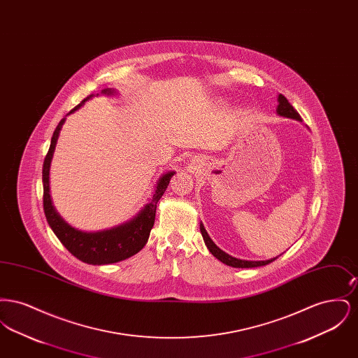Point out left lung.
<instances>
[{
  "instance_id": "8db88e82",
  "label": "left lung",
  "mask_w": 358,
  "mask_h": 358,
  "mask_svg": "<svg viewBox=\"0 0 358 358\" xmlns=\"http://www.w3.org/2000/svg\"><path fill=\"white\" fill-rule=\"evenodd\" d=\"M278 108H276V113L282 117H286V118H292V120H301V115L298 114V111L289 104V101L286 99V96H283L282 94L278 96ZM200 231H201V235L204 238L205 244L208 247V250L210 251V254L213 256H216L220 262H222L224 264L227 266H231V267H235V268H252V267H260V266H266L268 263L273 262L276 257L270 259V260H260V262H251V260H241V259H236V257H232L228 254H225L224 251H222L213 241L212 238H209V235L206 234L205 231L204 225L200 224Z\"/></svg>"
}]
</instances>
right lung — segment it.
Instances as JSON below:
<instances>
[{
    "label": "right lung",
    "instance_id": "1",
    "mask_svg": "<svg viewBox=\"0 0 358 358\" xmlns=\"http://www.w3.org/2000/svg\"><path fill=\"white\" fill-rule=\"evenodd\" d=\"M102 94L111 95L114 94V91L102 90ZM92 96L94 94L87 96L75 108H72L69 114L80 108V106H83L85 102L91 99ZM64 120L66 118L60 120L57 127L55 129L50 150L45 155L44 164H43V189H44L43 205H44V213H45L47 222L50 224L52 231L55 232V235L63 243V245L69 250V252L88 264H98V266L110 264V263H117L130 256L136 255V252H139L145 247L149 238L150 231L153 228L154 219H155L157 203L165 193L174 171L164 174L158 180L152 201L146 205L131 222L122 224L120 227H115L107 231H101V232L78 231L69 225L56 213L51 203V196H50V166H51L52 155L55 152L56 141Z\"/></svg>",
    "mask_w": 358,
    "mask_h": 358
}]
</instances>
